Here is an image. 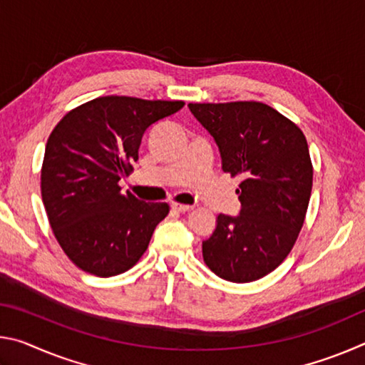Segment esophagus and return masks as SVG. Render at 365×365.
<instances>
[{"label":"esophagus","mask_w":365,"mask_h":365,"mask_svg":"<svg viewBox=\"0 0 365 365\" xmlns=\"http://www.w3.org/2000/svg\"><path fill=\"white\" fill-rule=\"evenodd\" d=\"M170 207L174 209V211H177V212H188V211H191V209H193V206L182 205V202H172Z\"/></svg>","instance_id":"esophagus-1"}]
</instances>
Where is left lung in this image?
<instances>
[{
  "instance_id": "left-lung-1",
  "label": "left lung",
  "mask_w": 365,
  "mask_h": 365,
  "mask_svg": "<svg viewBox=\"0 0 365 365\" xmlns=\"http://www.w3.org/2000/svg\"><path fill=\"white\" fill-rule=\"evenodd\" d=\"M188 108L214 137L224 172L243 177L240 214H219L214 233L202 242V259L224 280L262 279L285 261L304 224L314 174L304 133L257 101Z\"/></svg>"
}]
</instances>
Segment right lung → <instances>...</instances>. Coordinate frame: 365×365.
I'll use <instances>...</instances> for the list:
<instances>
[{"mask_svg": "<svg viewBox=\"0 0 365 365\" xmlns=\"http://www.w3.org/2000/svg\"><path fill=\"white\" fill-rule=\"evenodd\" d=\"M183 101L101 96L67 113L49 135L41 200L66 256L83 272L114 277L145 255L168 202H145L119 180L133 170L145 130Z\"/></svg>", "mask_w": 365, "mask_h": 365, "instance_id": "add662e5", "label": "right lung"}]
</instances>
